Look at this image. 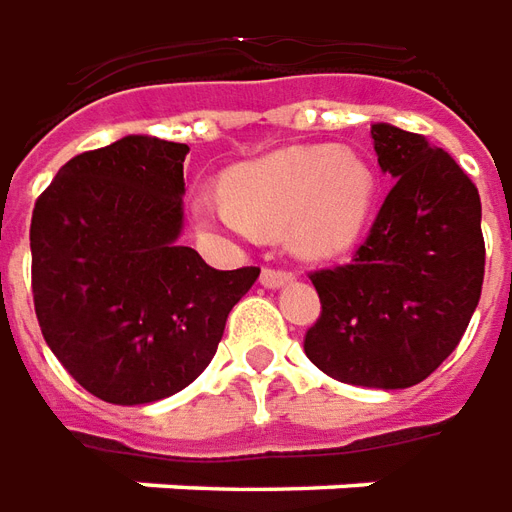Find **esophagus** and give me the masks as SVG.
<instances>
[{"mask_svg": "<svg viewBox=\"0 0 512 512\" xmlns=\"http://www.w3.org/2000/svg\"><path fill=\"white\" fill-rule=\"evenodd\" d=\"M295 275L289 273V270H275V267H262V275H259V281H262V286H267V289H278V286L289 284Z\"/></svg>", "mask_w": 512, "mask_h": 512, "instance_id": "1", "label": "esophagus"}]
</instances>
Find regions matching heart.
Segmentation results:
<instances>
[{
  "label": "heart",
  "mask_w": 512,
  "mask_h": 512,
  "mask_svg": "<svg viewBox=\"0 0 512 512\" xmlns=\"http://www.w3.org/2000/svg\"><path fill=\"white\" fill-rule=\"evenodd\" d=\"M226 195L201 192L190 204L195 223L215 237L253 242L281 231L303 256H333L361 234L375 181L344 148H284L228 170Z\"/></svg>",
  "instance_id": "1"
}]
</instances>
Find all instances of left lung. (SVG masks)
<instances>
[{"label": "left lung", "mask_w": 512, "mask_h": 512, "mask_svg": "<svg viewBox=\"0 0 512 512\" xmlns=\"http://www.w3.org/2000/svg\"><path fill=\"white\" fill-rule=\"evenodd\" d=\"M394 187L353 262L311 273L322 303L303 350L325 375L408 389L458 347L485 275L480 192L444 148L372 123Z\"/></svg>", "instance_id": "1"}]
</instances>
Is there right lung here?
I'll list each match as a JSON object with an SVG mask.
<instances>
[{"label": "right lung", "instance_id": "right-lung-1", "mask_svg": "<svg viewBox=\"0 0 512 512\" xmlns=\"http://www.w3.org/2000/svg\"><path fill=\"white\" fill-rule=\"evenodd\" d=\"M148 134L68 159L35 201L32 300L68 375L112 405L165 400L204 372L259 267L179 245L184 157Z\"/></svg>", "mask_w": 512, "mask_h": 512}]
</instances>
